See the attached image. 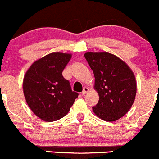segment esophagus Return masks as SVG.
<instances>
[{
	"mask_svg": "<svg viewBox=\"0 0 159 159\" xmlns=\"http://www.w3.org/2000/svg\"><path fill=\"white\" fill-rule=\"evenodd\" d=\"M88 92H89V88H87V87H85V88L83 89V91L82 92V95H85L87 93H88Z\"/></svg>",
	"mask_w": 159,
	"mask_h": 159,
	"instance_id": "1",
	"label": "esophagus"
}]
</instances>
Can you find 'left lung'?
<instances>
[{"label": "left lung", "mask_w": 159, "mask_h": 159, "mask_svg": "<svg viewBox=\"0 0 159 159\" xmlns=\"http://www.w3.org/2000/svg\"><path fill=\"white\" fill-rule=\"evenodd\" d=\"M84 56L94 73V89L99 95L93 112L105 121L118 120L127 113L136 98L134 72L124 61L108 52H87Z\"/></svg>", "instance_id": "obj_1"}]
</instances>
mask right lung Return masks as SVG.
I'll return each instance as SVG.
<instances>
[{
    "instance_id": "add662e5",
    "label": "right lung",
    "mask_w": 159,
    "mask_h": 159,
    "mask_svg": "<svg viewBox=\"0 0 159 159\" xmlns=\"http://www.w3.org/2000/svg\"><path fill=\"white\" fill-rule=\"evenodd\" d=\"M71 57L66 53H51L35 61L25 73L23 83L25 101L42 120L52 122L64 117L79 95L62 75Z\"/></svg>"
}]
</instances>
